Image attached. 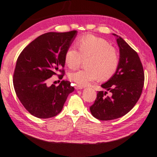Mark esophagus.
<instances>
[{"label":"esophagus","mask_w":157,"mask_h":157,"mask_svg":"<svg viewBox=\"0 0 157 157\" xmlns=\"http://www.w3.org/2000/svg\"><path fill=\"white\" fill-rule=\"evenodd\" d=\"M75 88L76 90H82V89L83 88V87L82 86L75 84Z\"/></svg>","instance_id":"34e87169"}]
</instances>
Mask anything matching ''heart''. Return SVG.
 I'll use <instances>...</instances> for the list:
<instances>
[{
	"label": "heart",
	"mask_w": 157,
	"mask_h": 157,
	"mask_svg": "<svg viewBox=\"0 0 157 157\" xmlns=\"http://www.w3.org/2000/svg\"><path fill=\"white\" fill-rule=\"evenodd\" d=\"M76 44L79 52L74 47H69L65 54V62L71 69L78 67L83 59L87 69L70 73L69 78L78 85L85 86L100 78H110L118 67L117 52L106 40L92 35L79 38Z\"/></svg>",
	"instance_id": "1"
}]
</instances>
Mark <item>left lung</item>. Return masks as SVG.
<instances>
[{
	"label": "left lung",
	"instance_id": "left-lung-1",
	"mask_svg": "<svg viewBox=\"0 0 157 157\" xmlns=\"http://www.w3.org/2000/svg\"><path fill=\"white\" fill-rule=\"evenodd\" d=\"M119 47L118 67L114 74L101 85L107 92H98L95 102L90 106L94 117L100 120H111L129 112L139 100L143 91L144 74L137 53L122 37L114 33Z\"/></svg>",
	"mask_w": 157,
	"mask_h": 157
}]
</instances>
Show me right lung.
<instances>
[{
    "label": "right lung",
    "instance_id": "obj_1",
    "mask_svg": "<svg viewBox=\"0 0 157 157\" xmlns=\"http://www.w3.org/2000/svg\"><path fill=\"white\" fill-rule=\"evenodd\" d=\"M77 31L49 32L40 35L25 47L18 57L13 75L17 96L26 110L39 118L56 116L74 91L69 81L58 86H47L53 75L64 74L65 54L74 41ZM63 74L59 76L62 79Z\"/></svg>",
    "mask_w": 157,
    "mask_h": 157
}]
</instances>
